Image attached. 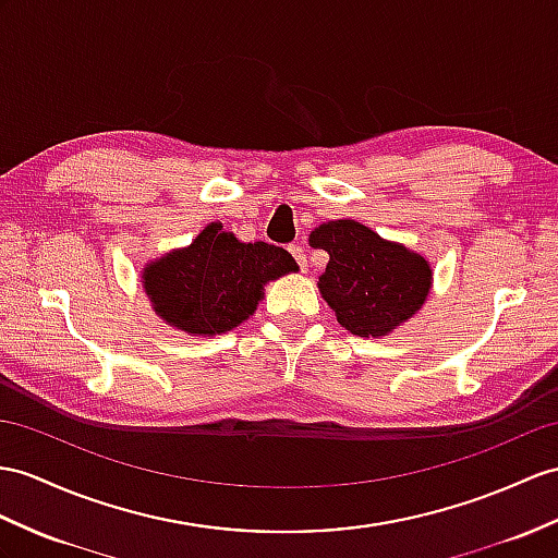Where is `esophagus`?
Listing matches in <instances>:
<instances>
[{"label": "esophagus", "instance_id": "1", "mask_svg": "<svg viewBox=\"0 0 558 558\" xmlns=\"http://www.w3.org/2000/svg\"><path fill=\"white\" fill-rule=\"evenodd\" d=\"M291 255L298 260V265H301V269H307V260H305V248L301 246V243H291L289 246Z\"/></svg>", "mask_w": 558, "mask_h": 558}]
</instances>
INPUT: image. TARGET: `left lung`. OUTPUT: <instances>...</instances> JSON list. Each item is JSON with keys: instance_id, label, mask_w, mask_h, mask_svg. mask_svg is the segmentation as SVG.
<instances>
[{"instance_id": "left-lung-1", "label": "left lung", "mask_w": 558, "mask_h": 558, "mask_svg": "<svg viewBox=\"0 0 558 558\" xmlns=\"http://www.w3.org/2000/svg\"><path fill=\"white\" fill-rule=\"evenodd\" d=\"M310 246L329 253L317 287L338 324L355 336L378 338L398 329L416 315L430 291L426 257L355 220L319 225L310 234Z\"/></svg>"}]
</instances>
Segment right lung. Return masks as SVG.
Listing matches in <instances>:
<instances>
[{
  "mask_svg": "<svg viewBox=\"0 0 558 558\" xmlns=\"http://www.w3.org/2000/svg\"><path fill=\"white\" fill-rule=\"evenodd\" d=\"M289 271H298L289 251L265 241L241 243L220 222H210L192 246L148 263L142 283L162 322L215 336L246 322L263 301L265 283Z\"/></svg>",
  "mask_w": 558,
  "mask_h": 558,
  "instance_id": "obj_1",
  "label": "right lung"
}]
</instances>
